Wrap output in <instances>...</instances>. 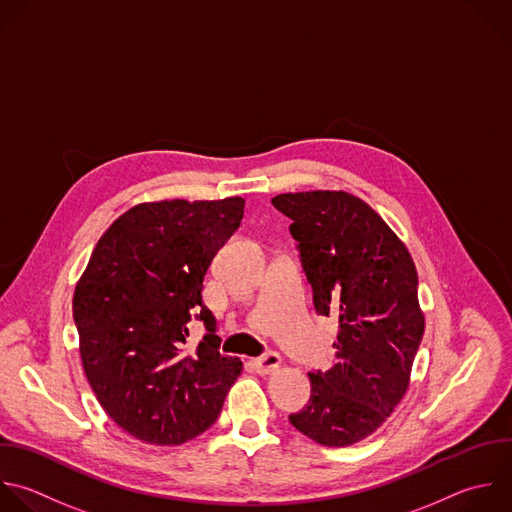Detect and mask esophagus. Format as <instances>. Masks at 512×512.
Segmentation results:
<instances>
[{"label":"esophagus","instance_id":"esophagus-1","mask_svg":"<svg viewBox=\"0 0 512 512\" xmlns=\"http://www.w3.org/2000/svg\"><path fill=\"white\" fill-rule=\"evenodd\" d=\"M253 366H255L257 374H271L281 366V356L275 352H269V354L253 360Z\"/></svg>","mask_w":512,"mask_h":512}]
</instances>
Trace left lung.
Masks as SVG:
<instances>
[{
	"label": "left lung",
	"mask_w": 512,
	"mask_h": 512,
	"mask_svg": "<svg viewBox=\"0 0 512 512\" xmlns=\"http://www.w3.org/2000/svg\"><path fill=\"white\" fill-rule=\"evenodd\" d=\"M289 217L313 305L335 315V362L311 372V396L289 422L323 446H350L376 432L404 398L424 335L410 251L362 199L344 191L271 199Z\"/></svg>",
	"instance_id": "1"
}]
</instances>
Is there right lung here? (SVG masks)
I'll list each match as a JSON object with an SVG mask.
<instances>
[{
    "label": "right lung",
    "mask_w": 512,
    "mask_h": 512,
    "mask_svg": "<svg viewBox=\"0 0 512 512\" xmlns=\"http://www.w3.org/2000/svg\"><path fill=\"white\" fill-rule=\"evenodd\" d=\"M245 199L140 203L96 243L74 291L84 374L104 412L130 436L183 444L215 424L243 370L219 354L203 303L207 269L237 231ZM193 318L208 333L186 348Z\"/></svg>",
    "instance_id": "right-lung-1"
}]
</instances>
